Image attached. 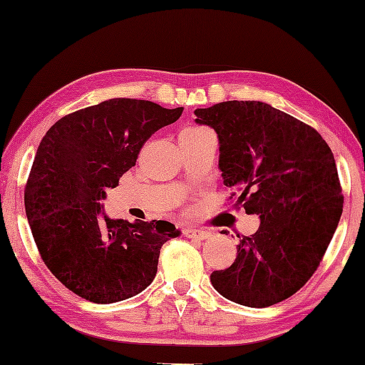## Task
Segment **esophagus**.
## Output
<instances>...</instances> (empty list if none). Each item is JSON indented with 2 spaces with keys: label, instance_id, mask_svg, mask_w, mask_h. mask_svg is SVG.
<instances>
[{
  "label": "esophagus",
  "instance_id": "esophagus-1",
  "mask_svg": "<svg viewBox=\"0 0 365 365\" xmlns=\"http://www.w3.org/2000/svg\"><path fill=\"white\" fill-rule=\"evenodd\" d=\"M184 236L192 239V241H204V239L211 237V232L204 231V229H199V227H187L184 229Z\"/></svg>",
  "mask_w": 365,
  "mask_h": 365
}]
</instances>
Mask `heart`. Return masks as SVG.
Masks as SVG:
<instances>
[{"mask_svg": "<svg viewBox=\"0 0 365 365\" xmlns=\"http://www.w3.org/2000/svg\"><path fill=\"white\" fill-rule=\"evenodd\" d=\"M194 129H202V128H196V126H194V128H186V129H184V131H194Z\"/></svg>", "mask_w": 365, "mask_h": 365, "instance_id": "1", "label": "heart"}]
</instances>
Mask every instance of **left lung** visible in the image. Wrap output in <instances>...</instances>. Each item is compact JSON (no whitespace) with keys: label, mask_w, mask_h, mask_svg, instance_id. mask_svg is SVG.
Returning <instances> with one entry per match:
<instances>
[{"label":"left lung","mask_w":365,"mask_h":365,"mask_svg":"<svg viewBox=\"0 0 365 365\" xmlns=\"http://www.w3.org/2000/svg\"><path fill=\"white\" fill-rule=\"evenodd\" d=\"M194 114L217 134L222 181L239 191L234 206L261 219L239 241L232 266L211 274L212 287L247 307L281 302L316 272L341 219L331 148L316 129L262 101H224Z\"/></svg>","instance_id":"8db88e82"}]
</instances>
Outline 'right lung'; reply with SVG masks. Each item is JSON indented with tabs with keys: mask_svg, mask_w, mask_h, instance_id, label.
<instances>
[{
	"mask_svg": "<svg viewBox=\"0 0 365 365\" xmlns=\"http://www.w3.org/2000/svg\"><path fill=\"white\" fill-rule=\"evenodd\" d=\"M181 114L114 98L61 118L39 143L24 187L26 217L44 264L79 297L113 304L143 292L163 244L181 234L168 221L111 219L99 202L144 143Z\"/></svg>",
	"mask_w": 365,
	"mask_h": 365,
	"instance_id": "add662e5",
	"label": "right lung"
}]
</instances>
